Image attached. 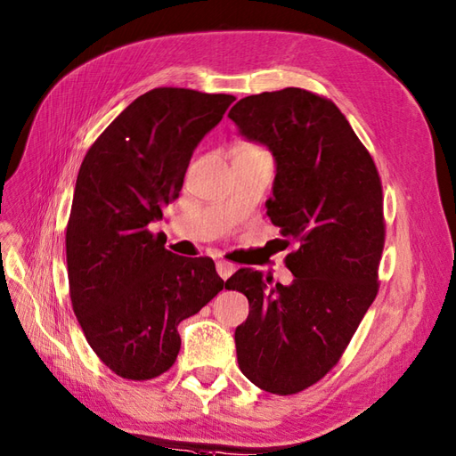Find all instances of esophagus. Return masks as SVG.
Instances as JSON below:
<instances>
[{"mask_svg": "<svg viewBox=\"0 0 456 456\" xmlns=\"http://www.w3.org/2000/svg\"><path fill=\"white\" fill-rule=\"evenodd\" d=\"M216 270H217V273H219V277L221 279H227V277H231L232 273H235V264H231V262H225V260H217L216 262Z\"/></svg>", "mask_w": 456, "mask_h": 456, "instance_id": "34e87169", "label": "esophagus"}]
</instances>
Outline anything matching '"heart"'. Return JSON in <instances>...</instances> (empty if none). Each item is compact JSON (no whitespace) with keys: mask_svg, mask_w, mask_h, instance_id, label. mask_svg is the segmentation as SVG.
Segmentation results:
<instances>
[{"mask_svg":"<svg viewBox=\"0 0 456 456\" xmlns=\"http://www.w3.org/2000/svg\"><path fill=\"white\" fill-rule=\"evenodd\" d=\"M250 150H252V148H250Z\"/></svg>","mask_w":456,"mask_h":456,"instance_id":"b5f03b06","label":"heart"}]
</instances>
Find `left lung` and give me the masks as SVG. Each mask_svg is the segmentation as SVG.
Instances as JSON below:
<instances>
[{"instance_id":"obj_1","label":"left lung","mask_w":456,"mask_h":456,"mask_svg":"<svg viewBox=\"0 0 456 456\" xmlns=\"http://www.w3.org/2000/svg\"><path fill=\"white\" fill-rule=\"evenodd\" d=\"M239 133L275 159L267 216L297 244L281 285L250 267L225 287L248 298L235 330L240 371L260 389L293 395L337 362L378 295L385 242L381 181L370 151L339 108L302 88L239 100L229 111Z\"/></svg>"}]
</instances>
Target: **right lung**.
Segmentation results:
<instances>
[{
    "instance_id": "1",
    "label": "right lung",
    "mask_w": 456,
    "mask_h": 456,
    "mask_svg": "<svg viewBox=\"0 0 456 456\" xmlns=\"http://www.w3.org/2000/svg\"><path fill=\"white\" fill-rule=\"evenodd\" d=\"M235 96L154 88L115 117L78 169L65 247L69 293L92 350L144 381L177 360V325L225 281L212 258H184L148 229L179 198L194 148Z\"/></svg>"
}]
</instances>
